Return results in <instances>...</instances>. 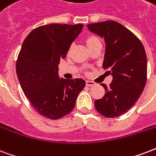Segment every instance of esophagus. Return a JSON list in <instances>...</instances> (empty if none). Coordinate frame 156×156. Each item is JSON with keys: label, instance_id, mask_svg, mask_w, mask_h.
<instances>
[{"label": "esophagus", "instance_id": "1", "mask_svg": "<svg viewBox=\"0 0 156 156\" xmlns=\"http://www.w3.org/2000/svg\"><path fill=\"white\" fill-rule=\"evenodd\" d=\"M86 85H87V86H90V87H91V86L95 85V83L93 82V81H90V80H86Z\"/></svg>", "mask_w": 156, "mask_h": 156}]
</instances>
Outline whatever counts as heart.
Returning a JSON list of instances; mask_svg holds the SVG:
<instances>
[{"label":"heart","mask_w":156,"mask_h":156,"mask_svg":"<svg viewBox=\"0 0 156 156\" xmlns=\"http://www.w3.org/2000/svg\"><path fill=\"white\" fill-rule=\"evenodd\" d=\"M96 40H99V39H98L97 38H95V37H91V38H88L87 44H90V43H93V42H94V41H96Z\"/></svg>","instance_id":"obj_1"}]
</instances>
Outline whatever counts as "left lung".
I'll return each instance as SVG.
<instances>
[{
	"instance_id": "obj_1",
	"label": "left lung",
	"mask_w": 156,
	"mask_h": 156,
	"mask_svg": "<svg viewBox=\"0 0 156 156\" xmlns=\"http://www.w3.org/2000/svg\"><path fill=\"white\" fill-rule=\"evenodd\" d=\"M105 39L104 68L113 76L108 87L101 84L105 94L94 102L96 110L107 118L126 113L140 98L146 85L147 59L142 43L130 30L113 20L87 25Z\"/></svg>"
}]
</instances>
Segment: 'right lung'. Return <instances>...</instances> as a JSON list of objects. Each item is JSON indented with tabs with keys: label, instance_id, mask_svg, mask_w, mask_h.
I'll return each mask as SVG.
<instances>
[{
	"label": "right lung",
	"instance_id": "add662e5",
	"mask_svg": "<svg viewBox=\"0 0 156 156\" xmlns=\"http://www.w3.org/2000/svg\"><path fill=\"white\" fill-rule=\"evenodd\" d=\"M83 24H51L29 33L21 47L16 74L21 88L39 114L59 119L73 110L85 86L83 79L60 78L58 65L78 37Z\"/></svg>",
	"mask_w": 156,
	"mask_h": 156
}]
</instances>
